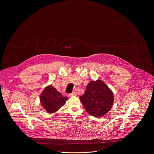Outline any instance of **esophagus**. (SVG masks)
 <instances>
[{
    "label": "esophagus",
    "instance_id": "1",
    "mask_svg": "<svg viewBox=\"0 0 154 154\" xmlns=\"http://www.w3.org/2000/svg\"><path fill=\"white\" fill-rule=\"evenodd\" d=\"M77 96V93H75V92L71 93H70V94H69V97H72V96Z\"/></svg>",
    "mask_w": 154,
    "mask_h": 154
}]
</instances>
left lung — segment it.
<instances>
[{
    "label": "left lung",
    "mask_w": 154,
    "mask_h": 154,
    "mask_svg": "<svg viewBox=\"0 0 154 154\" xmlns=\"http://www.w3.org/2000/svg\"><path fill=\"white\" fill-rule=\"evenodd\" d=\"M80 99L85 110L94 117H101L108 113L114 102L112 91L100 80L90 81Z\"/></svg>",
    "instance_id": "8db88e82"
}]
</instances>
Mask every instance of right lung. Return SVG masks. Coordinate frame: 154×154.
Masks as SVG:
<instances>
[{"instance_id":"obj_1","label":"right lung","mask_w":154,"mask_h":154,"mask_svg":"<svg viewBox=\"0 0 154 154\" xmlns=\"http://www.w3.org/2000/svg\"><path fill=\"white\" fill-rule=\"evenodd\" d=\"M67 99V97H63L51 85L46 87L40 96L41 105L49 113L57 112L66 104Z\"/></svg>"}]
</instances>
